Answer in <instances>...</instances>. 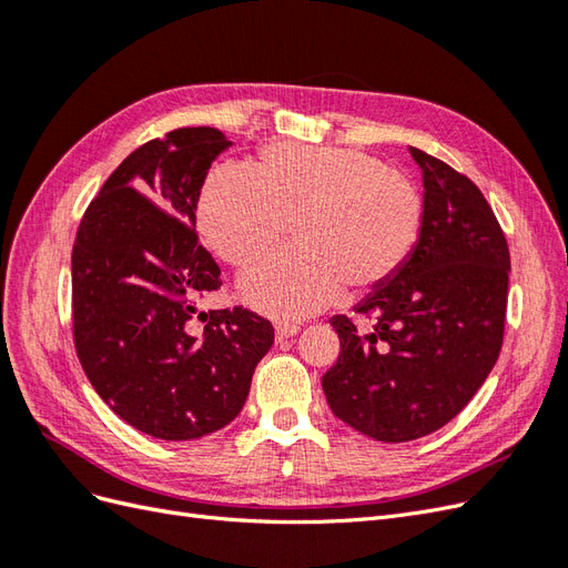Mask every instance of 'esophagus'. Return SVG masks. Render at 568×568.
<instances>
[{
	"instance_id": "34e87169",
	"label": "esophagus",
	"mask_w": 568,
	"mask_h": 568,
	"mask_svg": "<svg viewBox=\"0 0 568 568\" xmlns=\"http://www.w3.org/2000/svg\"><path fill=\"white\" fill-rule=\"evenodd\" d=\"M301 332L298 324H277L274 326V334H277V343L286 341V338H294Z\"/></svg>"
}]
</instances>
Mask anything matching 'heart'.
I'll return each mask as SVG.
<instances>
[{"label": "heart", "mask_w": 568, "mask_h": 568, "mask_svg": "<svg viewBox=\"0 0 568 568\" xmlns=\"http://www.w3.org/2000/svg\"><path fill=\"white\" fill-rule=\"evenodd\" d=\"M294 220L298 251L270 255L239 280L244 301L277 320L320 313L343 286L363 294L395 277L417 248L424 203L407 178L359 149L277 144L255 173L220 163L203 180L201 232L232 265L261 257Z\"/></svg>", "instance_id": "heart-1"}]
</instances>
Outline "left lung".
Masks as SVG:
<instances>
[{
    "label": "left lung",
    "instance_id": "1",
    "mask_svg": "<svg viewBox=\"0 0 568 568\" xmlns=\"http://www.w3.org/2000/svg\"><path fill=\"white\" fill-rule=\"evenodd\" d=\"M407 149L424 182L417 248L355 307L374 320L369 332L332 317L341 353L322 376L334 415L384 443L438 432L484 386L503 348L509 286L507 239L480 189Z\"/></svg>",
    "mask_w": 568,
    "mask_h": 568
}]
</instances>
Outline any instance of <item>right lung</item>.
<instances>
[{"mask_svg": "<svg viewBox=\"0 0 568 568\" xmlns=\"http://www.w3.org/2000/svg\"><path fill=\"white\" fill-rule=\"evenodd\" d=\"M232 142L180 128L132 151L84 213L73 246V336L90 384L161 440L220 432L242 412L274 329L246 307L199 311L220 267L196 239L211 163Z\"/></svg>", "mask_w": 568, "mask_h": 568, "instance_id": "obj_1", "label": "right lung"}]
</instances>
